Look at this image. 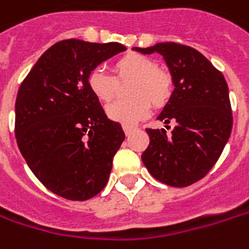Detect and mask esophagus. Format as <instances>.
Segmentation results:
<instances>
[{
    "mask_svg": "<svg viewBox=\"0 0 249 249\" xmlns=\"http://www.w3.org/2000/svg\"><path fill=\"white\" fill-rule=\"evenodd\" d=\"M123 130H124V134H126V136H130L131 133H133V130H134V127L126 126V124H124V126H123Z\"/></svg>",
    "mask_w": 249,
    "mask_h": 249,
    "instance_id": "34e87169",
    "label": "esophagus"
}]
</instances>
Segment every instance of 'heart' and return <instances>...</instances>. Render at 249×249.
Here are the masks:
<instances>
[{
	"label": "heart",
	"mask_w": 249,
	"mask_h": 249,
	"mask_svg": "<svg viewBox=\"0 0 249 249\" xmlns=\"http://www.w3.org/2000/svg\"><path fill=\"white\" fill-rule=\"evenodd\" d=\"M113 70L119 81H130L129 99L115 101L106 107V115L113 122L133 124L150 112L154 106L165 105L171 96L172 81L165 71L157 69V63L148 57L131 53L119 58ZM91 92L102 102L112 101L119 91L118 80L105 69H93L88 75Z\"/></svg>",
	"instance_id": "1"
}]
</instances>
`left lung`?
Returning a JSON list of instances; mask_svg holds the SVG:
<instances>
[{
  "label": "left lung",
  "mask_w": 249,
  "mask_h": 249,
  "mask_svg": "<svg viewBox=\"0 0 249 249\" xmlns=\"http://www.w3.org/2000/svg\"><path fill=\"white\" fill-rule=\"evenodd\" d=\"M143 54H161L174 91L157 119L175 123L165 129H147L150 145L142 161L157 180L183 188L202 179L217 162L232 127L229 87L223 74L202 53L167 42L133 47ZM168 127V126H165Z\"/></svg>",
  "instance_id": "left-lung-1"
}]
</instances>
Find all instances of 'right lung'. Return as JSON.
Instances as JSON below:
<instances>
[{"instance_id": "1", "label": "right lung", "mask_w": 249, "mask_h": 249, "mask_svg": "<svg viewBox=\"0 0 249 249\" xmlns=\"http://www.w3.org/2000/svg\"><path fill=\"white\" fill-rule=\"evenodd\" d=\"M124 50L116 42L61 40L44 52L19 87V151L35 177L61 197L87 200L107 183L124 131L107 119L88 75Z\"/></svg>"}]
</instances>
